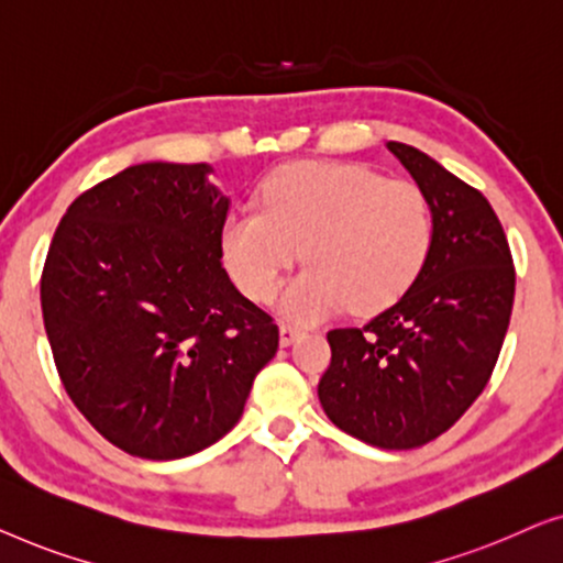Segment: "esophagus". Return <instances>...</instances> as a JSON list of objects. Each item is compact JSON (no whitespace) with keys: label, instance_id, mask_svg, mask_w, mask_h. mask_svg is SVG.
<instances>
[{"label":"esophagus","instance_id":"esophagus-1","mask_svg":"<svg viewBox=\"0 0 563 563\" xmlns=\"http://www.w3.org/2000/svg\"><path fill=\"white\" fill-rule=\"evenodd\" d=\"M298 336H303V329L290 327V323H283V327H280V344H283V346L292 344Z\"/></svg>","mask_w":563,"mask_h":563}]
</instances>
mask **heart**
<instances>
[{
  "instance_id": "b5f03b06",
  "label": "heart",
  "mask_w": 563,
  "mask_h": 563,
  "mask_svg": "<svg viewBox=\"0 0 563 563\" xmlns=\"http://www.w3.org/2000/svg\"><path fill=\"white\" fill-rule=\"evenodd\" d=\"M431 240L429 201L413 184L329 161L275 168L260 188V209L229 211L219 232L229 275L257 303L275 296L303 247L311 265L280 298L296 321L393 306L421 275Z\"/></svg>"
}]
</instances>
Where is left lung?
Returning a JSON list of instances; mask_svg holds the SVG:
<instances>
[{
  "instance_id": "left-lung-1",
  "label": "left lung",
  "mask_w": 563,
  "mask_h": 563,
  "mask_svg": "<svg viewBox=\"0 0 563 563\" xmlns=\"http://www.w3.org/2000/svg\"><path fill=\"white\" fill-rule=\"evenodd\" d=\"M387 150L429 201V260L369 323L329 331L319 400L344 433L400 451L441 437L485 390L508 334L516 271L500 219L477 188L421 150Z\"/></svg>"
}]
</instances>
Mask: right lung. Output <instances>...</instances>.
Returning <instances> with one entry per match:
<instances>
[{
    "label": "right lung",
    "mask_w": 563,
    "mask_h": 563,
    "mask_svg": "<svg viewBox=\"0 0 563 563\" xmlns=\"http://www.w3.org/2000/svg\"><path fill=\"white\" fill-rule=\"evenodd\" d=\"M211 165L140 163L78 196L41 280L63 387L132 456L184 459L227 437L278 327L221 267L229 196Z\"/></svg>",
    "instance_id": "right-lung-1"
}]
</instances>
